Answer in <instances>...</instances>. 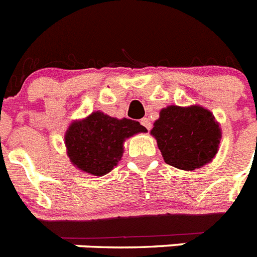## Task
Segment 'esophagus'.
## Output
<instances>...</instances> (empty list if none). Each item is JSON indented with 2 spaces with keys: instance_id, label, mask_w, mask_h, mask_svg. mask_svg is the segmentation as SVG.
Returning a JSON list of instances; mask_svg holds the SVG:
<instances>
[{
  "instance_id": "obj_1",
  "label": "esophagus",
  "mask_w": 257,
  "mask_h": 257,
  "mask_svg": "<svg viewBox=\"0 0 257 257\" xmlns=\"http://www.w3.org/2000/svg\"><path fill=\"white\" fill-rule=\"evenodd\" d=\"M141 124L144 125V126H145V128L148 129V131H150V129H152V121H150V118L144 117L141 120Z\"/></svg>"
}]
</instances>
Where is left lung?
I'll list each match as a JSON object with an SVG mask.
<instances>
[{
    "label": "left lung",
    "mask_w": 257,
    "mask_h": 257,
    "mask_svg": "<svg viewBox=\"0 0 257 257\" xmlns=\"http://www.w3.org/2000/svg\"><path fill=\"white\" fill-rule=\"evenodd\" d=\"M150 135L157 140L166 163L184 171L210 163L222 137L214 115L197 104L162 108Z\"/></svg>",
    "instance_id": "1"
}]
</instances>
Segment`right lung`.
Segmentation results:
<instances>
[{"instance_id":"1","label":"right lung","mask_w":257,"mask_h":257,"mask_svg":"<svg viewBox=\"0 0 257 257\" xmlns=\"http://www.w3.org/2000/svg\"><path fill=\"white\" fill-rule=\"evenodd\" d=\"M145 132L148 129L139 121L95 111L69 125L65 133L66 154L75 169L103 176L121 159L125 140Z\"/></svg>"}]
</instances>
